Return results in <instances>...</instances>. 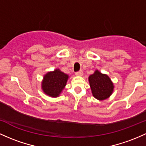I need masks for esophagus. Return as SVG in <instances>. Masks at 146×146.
<instances>
[{
  "label": "esophagus",
  "mask_w": 146,
  "mask_h": 146,
  "mask_svg": "<svg viewBox=\"0 0 146 146\" xmlns=\"http://www.w3.org/2000/svg\"><path fill=\"white\" fill-rule=\"evenodd\" d=\"M82 75H83L82 70H79V71L76 72V76H82Z\"/></svg>",
  "instance_id": "34e87169"
}]
</instances>
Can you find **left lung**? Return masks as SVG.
<instances>
[{
	"instance_id": "obj_1",
	"label": "left lung",
	"mask_w": 146,
	"mask_h": 146,
	"mask_svg": "<svg viewBox=\"0 0 146 146\" xmlns=\"http://www.w3.org/2000/svg\"><path fill=\"white\" fill-rule=\"evenodd\" d=\"M89 82L93 96L98 100H105L113 93L114 86L111 79L99 70H96L89 77Z\"/></svg>"
}]
</instances>
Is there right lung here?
Instances as JSON below:
<instances>
[{"instance_id":"right-lung-1","label":"right lung","mask_w":146,"mask_h":146,"mask_svg":"<svg viewBox=\"0 0 146 146\" xmlns=\"http://www.w3.org/2000/svg\"><path fill=\"white\" fill-rule=\"evenodd\" d=\"M68 76L60 69L48 72L44 76L41 89L46 95L50 97H58L64 89Z\"/></svg>"}]
</instances>
